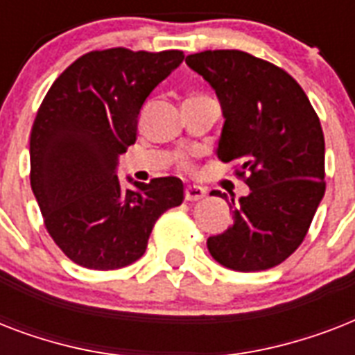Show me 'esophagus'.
Wrapping results in <instances>:
<instances>
[{
  "instance_id": "1",
  "label": "esophagus",
  "mask_w": 355,
  "mask_h": 355,
  "mask_svg": "<svg viewBox=\"0 0 355 355\" xmlns=\"http://www.w3.org/2000/svg\"><path fill=\"white\" fill-rule=\"evenodd\" d=\"M205 195H206V189L200 188V186H195V184L193 186H191V184L186 186V200H191V202H193V200L202 199Z\"/></svg>"
}]
</instances>
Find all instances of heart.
Here are the masks:
<instances>
[{"instance_id": "1", "label": "heart", "mask_w": 355, "mask_h": 355, "mask_svg": "<svg viewBox=\"0 0 355 355\" xmlns=\"http://www.w3.org/2000/svg\"><path fill=\"white\" fill-rule=\"evenodd\" d=\"M178 166H180V169H191V164H189L188 158H180V160H178Z\"/></svg>"}]
</instances>
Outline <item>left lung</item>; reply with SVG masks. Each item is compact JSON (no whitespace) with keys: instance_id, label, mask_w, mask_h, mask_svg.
Segmentation results:
<instances>
[{"instance_id":"1","label":"left lung","mask_w":355,"mask_h":355,"mask_svg":"<svg viewBox=\"0 0 355 355\" xmlns=\"http://www.w3.org/2000/svg\"><path fill=\"white\" fill-rule=\"evenodd\" d=\"M186 64L221 103L217 158L236 162V175L250 188L237 202L230 199L234 225L208 237V250L232 270L270 269L300 247L324 197L319 116L291 75L245 51L195 53Z\"/></svg>"}]
</instances>
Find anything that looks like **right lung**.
<instances>
[{
  "mask_svg": "<svg viewBox=\"0 0 355 355\" xmlns=\"http://www.w3.org/2000/svg\"><path fill=\"white\" fill-rule=\"evenodd\" d=\"M184 53L90 51L64 69L31 130V188L58 248L80 267L121 269L144 256L156 219L184 200L177 177L123 189L118 156L136 141L139 110Z\"/></svg>",
  "mask_w": 355,
  "mask_h": 355,
  "instance_id": "1",
  "label": "right lung"
}]
</instances>
